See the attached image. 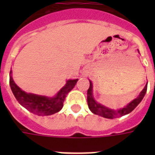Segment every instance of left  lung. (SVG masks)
Listing matches in <instances>:
<instances>
[{"mask_svg":"<svg viewBox=\"0 0 155 155\" xmlns=\"http://www.w3.org/2000/svg\"><path fill=\"white\" fill-rule=\"evenodd\" d=\"M89 82L90 86L88 90H87V104H88V108L96 115H99L104 118H108V119L120 117H122V116L126 115L128 113H131L138 105V104L142 101V100L143 99V97H144L147 90V84L144 88L142 89V92H140L139 96L136 99L134 100L130 104H128L125 108H120L118 110H114V109L107 108L105 106L97 103L95 101L94 98H93V96H92V84L91 82V80H89Z\"/></svg>","mask_w":155,"mask_h":155,"instance_id":"1","label":"left lung"}]
</instances>
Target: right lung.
I'll list each match as a JSON object with an SVG mask.
<instances>
[{
  "mask_svg": "<svg viewBox=\"0 0 155 155\" xmlns=\"http://www.w3.org/2000/svg\"><path fill=\"white\" fill-rule=\"evenodd\" d=\"M78 79L69 80L64 87L54 97H47L44 96L26 93L16 84L12 77V71L9 72V85L14 97L21 105H22L30 113L38 116H49L58 113L62 109L63 102L68 92L75 87Z\"/></svg>",
  "mask_w": 155,
  "mask_h": 155,
  "instance_id": "add662e5",
  "label": "right lung"
}]
</instances>
